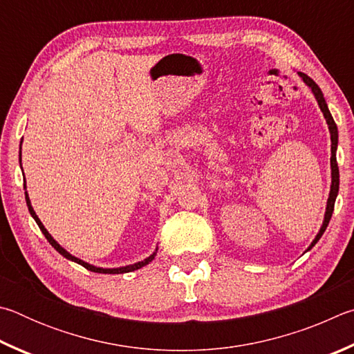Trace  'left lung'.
Masks as SVG:
<instances>
[{"label": "left lung", "mask_w": 354, "mask_h": 354, "mask_svg": "<svg viewBox=\"0 0 354 354\" xmlns=\"http://www.w3.org/2000/svg\"><path fill=\"white\" fill-rule=\"evenodd\" d=\"M299 76L303 79V82H305L309 86V88H311L315 99H317V104H319V107L322 110V113H324V116H325L328 129H330V135H331V189H330V197H328V202H326V212H325L324 224H322L317 236L314 238L311 245L308 247V250H311L313 247L317 244V241L322 238V234L325 233L328 224H330V219H331L333 212H334V202H336V197H337V193H339V167H337V160H336L339 133H337L336 122H334L330 110H328V105H326V101L324 97V93H322V90L319 88V85L315 84L311 77L306 76L305 73H299Z\"/></svg>", "instance_id": "1"}]
</instances>
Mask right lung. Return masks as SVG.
I'll use <instances>...</instances> for the list:
<instances>
[{
    "mask_svg": "<svg viewBox=\"0 0 354 354\" xmlns=\"http://www.w3.org/2000/svg\"><path fill=\"white\" fill-rule=\"evenodd\" d=\"M20 161H21V147H20ZM24 188H26V185H24ZM24 197H26V205H28V209H29V213H30V216H32L34 218V221L37 222V225L40 227V230H41V233L45 234V238L48 239V243L51 244L55 250H57L62 257H65L66 259H70V261H74V263H77V264H80V266H84L85 269H88V270H91V272H97V274H126V272H133V270H136V269H141L142 266H146V264H149L152 261V259L155 258V255H157V249H155V252L152 253L151 257H147L146 259H142V261H138V263H135V264H129V266H124V268H115V269H104V268H96V266H93V264H88V263H85V261H82V259H79V258H76V257H73L70 252H66L64 247H62L57 241H55L51 234L48 233V230L45 228V225L41 224V221L39 219V216L35 214V212H34V208H32V205H30V201H29V196H28V191H24Z\"/></svg>",
    "mask_w": 354,
    "mask_h": 354,
    "instance_id": "right-lung-1",
    "label": "right lung"
}]
</instances>
